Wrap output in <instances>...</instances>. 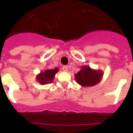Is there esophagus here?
<instances>
[{
    "instance_id": "1",
    "label": "esophagus",
    "mask_w": 133,
    "mask_h": 133,
    "mask_svg": "<svg viewBox=\"0 0 133 133\" xmlns=\"http://www.w3.org/2000/svg\"><path fill=\"white\" fill-rule=\"evenodd\" d=\"M63 70L64 71V72H68V66H63Z\"/></svg>"
}]
</instances>
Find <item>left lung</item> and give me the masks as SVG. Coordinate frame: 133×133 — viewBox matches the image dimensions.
I'll return each instance as SVG.
<instances>
[{"label":"left lung","mask_w":133,"mask_h":133,"mask_svg":"<svg viewBox=\"0 0 133 133\" xmlns=\"http://www.w3.org/2000/svg\"><path fill=\"white\" fill-rule=\"evenodd\" d=\"M103 72L102 70L92 69L90 66L83 65L80 71L75 75L77 83L83 87H91L101 81Z\"/></svg>","instance_id":"8db88e82"}]
</instances>
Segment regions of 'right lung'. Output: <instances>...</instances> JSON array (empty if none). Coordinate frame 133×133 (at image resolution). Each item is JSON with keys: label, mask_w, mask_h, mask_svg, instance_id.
Wrapping results in <instances>:
<instances>
[{"label": "right lung", "mask_w": 133, "mask_h": 133, "mask_svg": "<svg viewBox=\"0 0 133 133\" xmlns=\"http://www.w3.org/2000/svg\"><path fill=\"white\" fill-rule=\"evenodd\" d=\"M58 72V68L54 69H46L43 72H41L36 75V79L41 85H45L52 83L54 79L55 75Z\"/></svg>", "instance_id": "add662e5"}]
</instances>
